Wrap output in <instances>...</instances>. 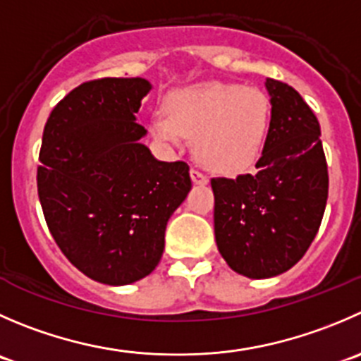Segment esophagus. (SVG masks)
Returning a JSON list of instances; mask_svg holds the SVG:
<instances>
[{"mask_svg": "<svg viewBox=\"0 0 361 361\" xmlns=\"http://www.w3.org/2000/svg\"><path fill=\"white\" fill-rule=\"evenodd\" d=\"M190 178H192V181H194V185H206L209 181L206 174L199 173V171H195V169L190 171Z\"/></svg>", "mask_w": 361, "mask_h": 361, "instance_id": "34e87169", "label": "esophagus"}]
</instances>
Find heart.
<instances>
[{"instance_id": "b5f03b06", "label": "heart", "mask_w": 361, "mask_h": 361, "mask_svg": "<svg viewBox=\"0 0 361 361\" xmlns=\"http://www.w3.org/2000/svg\"><path fill=\"white\" fill-rule=\"evenodd\" d=\"M167 113L153 114L149 130L166 145H187L195 135L199 162L216 173L234 174L254 164L269 121V104L257 87L192 84L167 95Z\"/></svg>"}]
</instances>
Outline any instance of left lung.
I'll use <instances>...</instances> for the list:
<instances>
[{"label": "left lung", "mask_w": 361, "mask_h": 361, "mask_svg": "<svg viewBox=\"0 0 361 361\" xmlns=\"http://www.w3.org/2000/svg\"><path fill=\"white\" fill-rule=\"evenodd\" d=\"M271 118L254 174L213 178L215 241L231 269L269 279L296 264L316 238L328 166L316 114L295 87L266 79Z\"/></svg>", "instance_id": "1"}]
</instances>
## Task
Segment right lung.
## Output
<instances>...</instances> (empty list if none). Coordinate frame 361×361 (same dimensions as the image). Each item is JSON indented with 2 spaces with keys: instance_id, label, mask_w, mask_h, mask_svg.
Segmentation results:
<instances>
[{
  "instance_id": "obj_1",
  "label": "right lung",
  "mask_w": 361,
  "mask_h": 361,
  "mask_svg": "<svg viewBox=\"0 0 361 361\" xmlns=\"http://www.w3.org/2000/svg\"><path fill=\"white\" fill-rule=\"evenodd\" d=\"M152 82L90 80L52 109L42 135L38 197L52 238L86 277L127 286L160 262L171 215L192 188L185 162H162L137 114Z\"/></svg>"
}]
</instances>
